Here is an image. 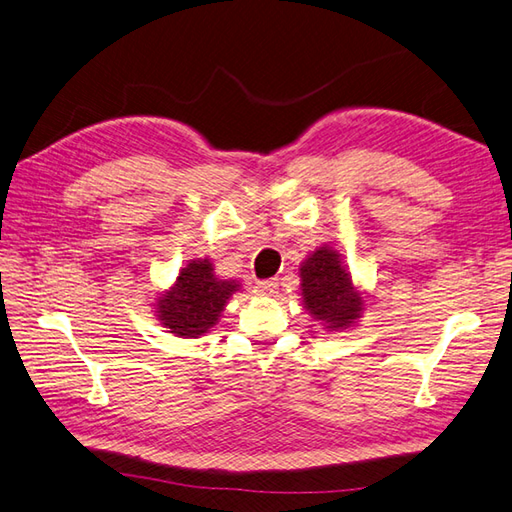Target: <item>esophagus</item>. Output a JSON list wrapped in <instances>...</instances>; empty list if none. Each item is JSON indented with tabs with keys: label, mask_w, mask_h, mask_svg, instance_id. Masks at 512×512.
I'll list each match as a JSON object with an SVG mask.
<instances>
[{
	"label": "esophagus",
	"mask_w": 512,
	"mask_h": 512,
	"mask_svg": "<svg viewBox=\"0 0 512 512\" xmlns=\"http://www.w3.org/2000/svg\"><path fill=\"white\" fill-rule=\"evenodd\" d=\"M257 292L261 296H272L277 292V281H257Z\"/></svg>",
	"instance_id": "obj_1"
}]
</instances>
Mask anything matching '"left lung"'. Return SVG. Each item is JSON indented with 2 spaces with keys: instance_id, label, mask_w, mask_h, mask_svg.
<instances>
[{
  "instance_id": "1",
  "label": "left lung",
  "mask_w": 512,
  "mask_h": 512,
  "mask_svg": "<svg viewBox=\"0 0 512 512\" xmlns=\"http://www.w3.org/2000/svg\"><path fill=\"white\" fill-rule=\"evenodd\" d=\"M299 277L305 310L327 331L349 329L362 316L364 292L355 288L340 253L329 244L305 257Z\"/></svg>"
}]
</instances>
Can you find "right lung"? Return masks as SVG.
Here are the masks:
<instances>
[{
    "label": "right lung",
    "mask_w": 512,
    "mask_h": 512,
    "mask_svg": "<svg viewBox=\"0 0 512 512\" xmlns=\"http://www.w3.org/2000/svg\"><path fill=\"white\" fill-rule=\"evenodd\" d=\"M242 285L235 279H220L213 264L205 259H192L178 272L176 281L165 290L154 312L161 325L178 338H198L218 323L224 307Z\"/></svg>",
    "instance_id": "1"
}]
</instances>
